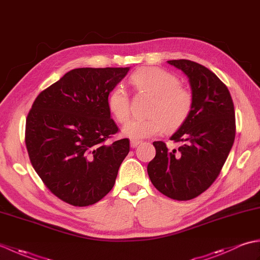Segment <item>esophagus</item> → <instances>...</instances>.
I'll return each instance as SVG.
<instances>
[{"label": "esophagus", "instance_id": "obj_1", "mask_svg": "<svg viewBox=\"0 0 260 260\" xmlns=\"http://www.w3.org/2000/svg\"><path fill=\"white\" fill-rule=\"evenodd\" d=\"M142 143V141H137V140H131V146L132 147H136L137 145H140Z\"/></svg>", "mask_w": 260, "mask_h": 260}]
</instances>
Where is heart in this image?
<instances>
[{
	"label": "heart",
	"mask_w": 260,
	"mask_h": 260,
	"mask_svg": "<svg viewBox=\"0 0 260 260\" xmlns=\"http://www.w3.org/2000/svg\"><path fill=\"white\" fill-rule=\"evenodd\" d=\"M132 84L140 93L152 97L146 109V118H133L123 127V134L132 140H142L176 131L189 117L193 106V96L180 86L175 75L157 68H142L132 75ZM108 108L120 124L128 119L131 104L128 93L123 86H117L109 93Z\"/></svg>",
	"instance_id": "obj_1"
}]
</instances>
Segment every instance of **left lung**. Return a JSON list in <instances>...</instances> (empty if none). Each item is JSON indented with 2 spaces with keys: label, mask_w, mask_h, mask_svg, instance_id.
<instances>
[{
  "label": "left lung",
  "mask_w": 260,
  "mask_h": 260,
  "mask_svg": "<svg viewBox=\"0 0 260 260\" xmlns=\"http://www.w3.org/2000/svg\"><path fill=\"white\" fill-rule=\"evenodd\" d=\"M189 78L193 106L189 117L171 136L180 142L170 150L154 142L156 154L147 173L156 189L173 200L200 196L218 178L236 136L233 98L227 86L211 70L191 60H169Z\"/></svg>",
  "instance_id": "8db88e82"
}]
</instances>
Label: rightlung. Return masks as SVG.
<instances>
[{
  "label": "right lung",
  "instance_id": "right-lung-1",
  "mask_svg": "<svg viewBox=\"0 0 260 260\" xmlns=\"http://www.w3.org/2000/svg\"><path fill=\"white\" fill-rule=\"evenodd\" d=\"M129 68H77L39 93L27 114L25 145L33 169L60 200L75 207L98 202L113 189L129 152L108 96Z\"/></svg>",
  "mask_w": 260,
  "mask_h": 260
}]
</instances>
